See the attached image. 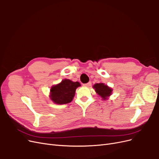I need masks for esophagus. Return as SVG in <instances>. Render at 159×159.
Instances as JSON below:
<instances>
[{"label":"esophagus","mask_w":159,"mask_h":159,"mask_svg":"<svg viewBox=\"0 0 159 159\" xmlns=\"http://www.w3.org/2000/svg\"><path fill=\"white\" fill-rule=\"evenodd\" d=\"M91 82H88L87 84H84V86H85V87H89V86H91Z\"/></svg>","instance_id":"34e87169"}]
</instances>
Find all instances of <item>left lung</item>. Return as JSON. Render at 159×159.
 Masks as SVG:
<instances>
[{"instance_id":"1","label":"left lung","mask_w":159,"mask_h":159,"mask_svg":"<svg viewBox=\"0 0 159 159\" xmlns=\"http://www.w3.org/2000/svg\"><path fill=\"white\" fill-rule=\"evenodd\" d=\"M93 88L95 89L96 93H97L100 98H102L103 100H107L109 99V96L112 95V88L109 87L108 85H105L103 83L95 84L93 85Z\"/></svg>"}]
</instances>
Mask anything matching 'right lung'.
I'll list each match as a JSON object with an SVG mask.
<instances>
[{
  "label": "right lung",
  "mask_w": 159,
  "mask_h": 159,
  "mask_svg": "<svg viewBox=\"0 0 159 159\" xmlns=\"http://www.w3.org/2000/svg\"><path fill=\"white\" fill-rule=\"evenodd\" d=\"M81 84L78 81H72L64 79L60 83L53 85L50 88V98L56 104L63 105L70 103L73 99L75 90Z\"/></svg>",
  "instance_id": "right-lung-1"
}]
</instances>
